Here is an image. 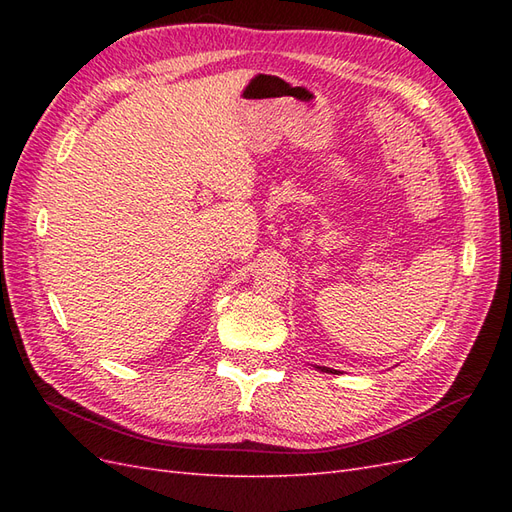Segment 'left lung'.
Returning <instances> with one entry per match:
<instances>
[{
	"mask_svg": "<svg viewBox=\"0 0 512 512\" xmlns=\"http://www.w3.org/2000/svg\"><path fill=\"white\" fill-rule=\"evenodd\" d=\"M318 371H324V374H339L337 369H331V367H320V365H314Z\"/></svg>",
	"mask_w": 512,
	"mask_h": 512,
	"instance_id": "left-lung-1",
	"label": "left lung"
}]
</instances>
